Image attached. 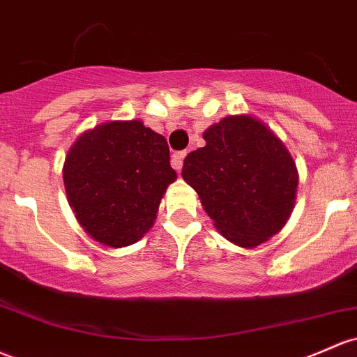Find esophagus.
Masks as SVG:
<instances>
[{"instance_id": "obj_1", "label": "esophagus", "mask_w": 357, "mask_h": 357, "mask_svg": "<svg viewBox=\"0 0 357 357\" xmlns=\"http://www.w3.org/2000/svg\"><path fill=\"white\" fill-rule=\"evenodd\" d=\"M186 158V152L185 151H179V152H174L171 158V166L174 167L176 171H181L183 167V160Z\"/></svg>"}]
</instances>
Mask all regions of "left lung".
Instances as JSON below:
<instances>
[{"mask_svg": "<svg viewBox=\"0 0 357 357\" xmlns=\"http://www.w3.org/2000/svg\"><path fill=\"white\" fill-rule=\"evenodd\" d=\"M190 152L183 178L225 238L252 249L280 232L295 205L298 174L288 149L249 115L225 116Z\"/></svg>", "mask_w": 357, "mask_h": 357, "instance_id": "8db88e82", "label": "left lung"}]
</instances>
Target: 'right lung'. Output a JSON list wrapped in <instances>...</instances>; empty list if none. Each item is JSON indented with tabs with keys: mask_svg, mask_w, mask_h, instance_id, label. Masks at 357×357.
I'll use <instances>...</instances> for the list:
<instances>
[{
	"mask_svg": "<svg viewBox=\"0 0 357 357\" xmlns=\"http://www.w3.org/2000/svg\"><path fill=\"white\" fill-rule=\"evenodd\" d=\"M174 179L166 139L139 120L98 125L74 142L64 162L66 193L76 218L109 248L144 237Z\"/></svg>",
	"mask_w": 357,
	"mask_h": 357,
	"instance_id": "add662e5",
	"label": "right lung"
}]
</instances>
